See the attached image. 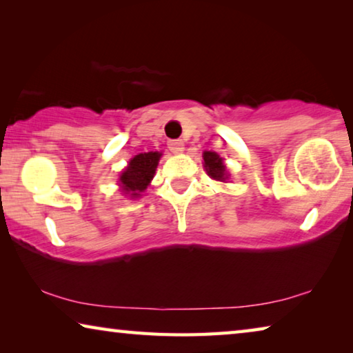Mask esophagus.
Here are the masks:
<instances>
[{
    "label": "esophagus",
    "mask_w": 353,
    "mask_h": 353,
    "mask_svg": "<svg viewBox=\"0 0 353 353\" xmlns=\"http://www.w3.org/2000/svg\"><path fill=\"white\" fill-rule=\"evenodd\" d=\"M168 148L171 149V152L181 154L183 149H185V143L182 140H170L168 141Z\"/></svg>",
    "instance_id": "esophagus-1"
}]
</instances>
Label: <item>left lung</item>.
<instances>
[{
    "instance_id": "obj_1",
    "label": "left lung",
    "mask_w": 353,
    "mask_h": 353,
    "mask_svg": "<svg viewBox=\"0 0 353 353\" xmlns=\"http://www.w3.org/2000/svg\"><path fill=\"white\" fill-rule=\"evenodd\" d=\"M204 157V168L207 174L218 182H225L229 179V174L225 171V165L223 163V159L219 157L216 152L212 151H204L202 154Z\"/></svg>"
}]
</instances>
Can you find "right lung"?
Wrapping results in <instances>:
<instances>
[{"label":"right lung","instance_id":"1","mask_svg":"<svg viewBox=\"0 0 353 353\" xmlns=\"http://www.w3.org/2000/svg\"><path fill=\"white\" fill-rule=\"evenodd\" d=\"M160 157H162V154L151 151L139 154L134 159H130L129 165L119 176V187H121L124 196L140 198L143 191L148 188V185L152 181Z\"/></svg>","mask_w":353,"mask_h":353}]
</instances>
